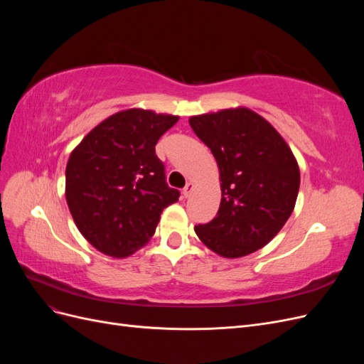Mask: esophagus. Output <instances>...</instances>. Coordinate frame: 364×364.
Listing matches in <instances>:
<instances>
[{"instance_id": "esophagus-1", "label": "esophagus", "mask_w": 364, "mask_h": 364, "mask_svg": "<svg viewBox=\"0 0 364 364\" xmlns=\"http://www.w3.org/2000/svg\"><path fill=\"white\" fill-rule=\"evenodd\" d=\"M194 190V183L193 182H188L185 185V188L182 190V194H183V197H188L190 194H191V191Z\"/></svg>"}]
</instances>
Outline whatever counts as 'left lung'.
<instances>
[{"instance_id": "1", "label": "left lung", "mask_w": 364, "mask_h": 364, "mask_svg": "<svg viewBox=\"0 0 364 364\" xmlns=\"http://www.w3.org/2000/svg\"><path fill=\"white\" fill-rule=\"evenodd\" d=\"M190 126L211 149L222 182L218 213L194 226L197 237L225 258L257 252L294 209L301 173L293 151L267 119L247 107L194 115Z\"/></svg>"}]
</instances>
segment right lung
Instances as JSON below:
<instances>
[{
    "label": "right lung",
    "mask_w": 364,
    "mask_h": 364,
    "mask_svg": "<svg viewBox=\"0 0 364 364\" xmlns=\"http://www.w3.org/2000/svg\"><path fill=\"white\" fill-rule=\"evenodd\" d=\"M178 119L126 109L95 126L71 151L65 171L70 213L80 234L105 255L126 258L146 246L164 208L179 200L155 151Z\"/></svg>",
    "instance_id": "obj_1"
}]
</instances>
